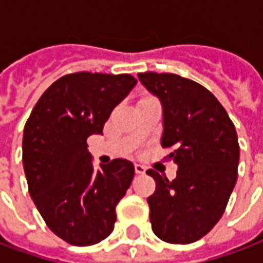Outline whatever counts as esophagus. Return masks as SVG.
<instances>
[{"label": "esophagus", "instance_id": "1", "mask_svg": "<svg viewBox=\"0 0 263 263\" xmlns=\"http://www.w3.org/2000/svg\"><path fill=\"white\" fill-rule=\"evenodd\" d=\"M145 166L144 165H141V163H135V172H137L138 175H142L145 174Z\"/></svg>", "mask_w": 263, "mask_h": 263}]
</instances>
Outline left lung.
I'll return each mask as SVG.
<instances>
[{
  "mask_svg": "<svg viewBox=\"0 0 263 263\" xmlns=\"http://www.w3.org/2000/svg\"><path fill=\"white\" fill-rule=\"evenodd\" d=\"M162 105L163 148L178 165L168 181L154 170L148 198L152 231L170 243L201 239L221 219L238 178L239 144L225 108L206 88L175 74H138Z\"/></svg>",
  "mask_w": 263,
  "mask_h": 263,
  "instance_id": "left-lung-1",
  "label": "left lung"
}]
</instances>
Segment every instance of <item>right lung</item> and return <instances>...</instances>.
<instances>
[{
	"instance_id": "add662e5",
	"label": "right lung",
	"mask_w": 263,
	"mask_h": 263,
	"mask_svg": "<svg viewBox=\"0 0 263 263\" xmlns=\"http://www.w3.org/2000/svg\"><path fill=\"white\" fill-rule=\"evenodd\" d=\"M135 85L128 74L65 75L42 93L25 124L29 195L49 229L71 245L98 243L114 231L134 163L118 158L95 171L87 138L102 134L114 108Z\"/></svg>"
}]
</instances>
